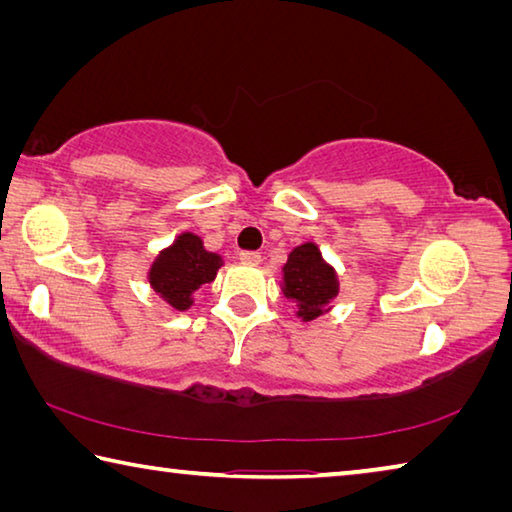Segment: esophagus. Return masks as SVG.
<instances>
[{
  "label": "esophagus",
  "mask_w": 512,
  "mask_h": 512,
  "mask_svg": "<svg viewBox=\"0 0 512 512\" xmlns=\"http://www.w3.org/2000/svg\"><path fill=\"white\" fill-rule=\"evenodd\" d=\"M239 259H241V262H244V264H259V259H262V255L255 253V250H241Z\"/></svg>",
  "instance_id": "1"
}]
</instances>
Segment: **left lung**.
<instances>
[{
  "instance_id": "1",
  "label": "left lung",
  "mask_w": 512,
  "mask_h": 512,
  "mask_svg": "<svg viewBox=\"0 0 512 512\" xmlns=\"http://www.w3.org/2000/svg\"><path fill=\"white\" fill-rule=\"evenodd\" d=\"M284 293L300 304L304 320L322 315L324 304L338 293L336 273L322 262L315 244L297 246L284 266Z\"/></svg>"
}]
</instances>
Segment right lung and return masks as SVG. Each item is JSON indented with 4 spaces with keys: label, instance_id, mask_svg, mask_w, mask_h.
I'll use <instances>...</instances> for the list:
<instances>
[{
    "label": "right lung",
    "instance_id": "add662e5",
    "mask_svg": "<svg viewBox=\"0 0 512 512\" xmlns=\"http://www.w3.org/2000/svg\"><path fill=\"white\" fill-rule=\"evenodd\" d=\"M219 268V257L203 248L197 235H181L172 248L159 255L150 282L156 293H161L167 304L185 311L192 304V293L199 286L215 280Z\"/></svg>",
    "mask_w": 512,
    "mask_h": 512
}]
</instances>
